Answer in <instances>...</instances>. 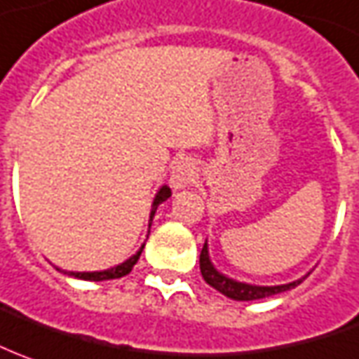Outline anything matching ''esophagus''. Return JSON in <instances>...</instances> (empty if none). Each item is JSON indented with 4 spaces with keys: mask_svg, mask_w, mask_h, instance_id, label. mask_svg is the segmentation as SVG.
<instances>
[{
    "mask_svg": "<svg viewBox=\"0 0 359 359\" xmlns=\"http://www.w3.org/2000/svg\"><path fill=\"white\" fill-rule=\"evenodd\" d=\"M196 179V167L190 163V161L182 159L179 161L175 167H172V172H170V187L175 190L187 189L189 184H192Z\"/></svg>",
    "mask_w": 359,
    "mask_h": 359,
    "instance_id": "obj_1",
    "label": "esophagus"
}]
</instances>
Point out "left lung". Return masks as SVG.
Wrapping results in <instances>:
<instances>
[{
	"instance_id": "8db88e82",
	"label": "left lung",
	"mask_w": 359,
	"mask_h": 359,
	"mask_svg": "<svg viewBox=\"0 0 359 359\" xmlns=\"http://www.w3.org/2000/svg\"><path fill=\"white\" fill-rule=\"evenodd\" d=\"M200 273L204 277V281L208 283L210 287H214L216 291H220L222 294H226L228 299L233 301H257V299H265L271 294H279V292L291 291L297 285H301L304 281L297 279V281L287 283V285H273V287H262V285H250V283L236 281L226 277L224 273H220L210 262V253H208V243H204V248L200 251Z\"/></svg>"
}]
</instances>
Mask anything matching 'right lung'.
Listing matches in <instances>:
<instances>
[{
  "label": "right lung",
  "instance_id": "1",
  "mask_svg": "<svg viewBox=\"0 0 359 359\" xmlns=\"http://www.w3.org/2000/svg\"><path fill=\"white\" fill-rule=\"evenodd\" d=\"M170 196V189L165 184V187H161L159 192L155 194V200H153V206H151V214H149V228H151V222H153V216H155V212H157V206H159L161 202H165V200ZM141 251H143V245H141V250L135 253V255H131L128 262L119 263L116 267H111V269H106V271H92V273H76V271H65L70 277H76V279H84V281H108V279H119V277H123V275H128L131 269H133V265L137 263L139 255H141Z\"/></svg>",
  "mask_w": 359,
  "mask_h": 359
}]
</instances>
